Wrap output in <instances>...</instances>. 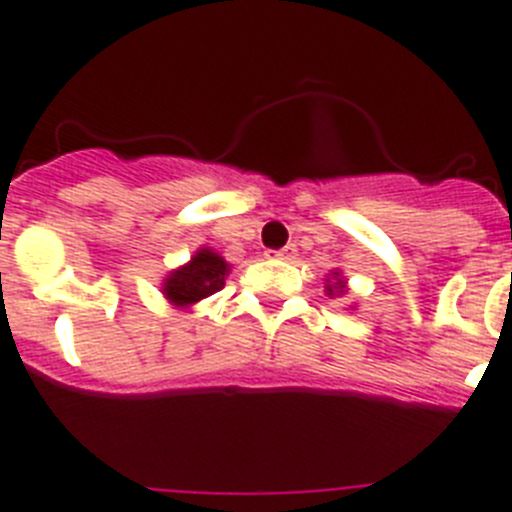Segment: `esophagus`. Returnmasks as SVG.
<instances>
[{
	"instance_id": "1",
	"label": "esophagus",
	"mask_w": 512,
	"mask_h": 512,
	"mask_svg": "<svg viewBox=\"0 0 512 512\" xmlns=\"http://www.w3.org/2000/svg\"><path fill=\"white\" fill-rule=\"evenodd\" d=\"M295 256H298V248H295V246H285V248H279V251H266V259L292 261Z\"/></svg>"
}]
</instances>
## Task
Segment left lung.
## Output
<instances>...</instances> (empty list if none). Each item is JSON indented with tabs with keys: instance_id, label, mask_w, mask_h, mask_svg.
Masks as SVG:
<instances>
[{
	"instance_id": "obj_1",
	"label": "left lung",
	"mask_w": 512,
	"mask_h": 512,
	"mask_svg": "<svg viewBox=\"0 0 512 512\" xmlns=\"http://www.w3.org/2000/svg\"><path fill=\"white\" fill-rule=\"evenodd\" d=\"M331 282L329 285H326V292H329V295H342V292H347V282H344V277L339 272H334L331 274Z\"/></svg>"
}]
</instances>
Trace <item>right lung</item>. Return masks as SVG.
<instances>
[{
    "mask_svg": "<svg viewBox=\"0 0 512 512\" xmlns=\"http://www.w3.org/2000/svg\"><path fill=\"white\" fill-rule=\"evenodd\" d=\"M230 272V264L212 248H199L191 256L189 264L178 266L163 282V295L176 305V308H191L199 300L209 298L214 292L225 287V277Z\"/></svg>",
    "mask_w": 512,
    "mask_h": 512,
    "instance_id": "add662e5",
    "label": "right lung"
}]
</instances>
